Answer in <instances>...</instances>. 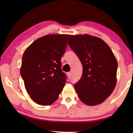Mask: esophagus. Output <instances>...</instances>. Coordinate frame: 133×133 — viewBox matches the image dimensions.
Segmentation results:
<instances>
[{
	"mask_svg": "<svg viewBox=\"0 0 133 133\" xmlns=\"http://www.w3.org/2000/svg\"><path fill=\"white\" fill-rule=\"evenodd\" d=\"M67 75H68V77L70 78V77H71V73L70 72H69V73H68V74H67Z\"/></svg>",
	"mask_w": 133,
	"mask_h": 133,
	"instance_id": "esophagus-1",
	"label": "esophagus"
}]
</instances>
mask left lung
I'll list each match as a JSON object with an SVG mask.
<instances>
[{
  "label": "left lung",
  "instance_id": "8db88e82",
  "mask_svg": "<svg viewBox=\"0 0 133 133\" xmlns=\"http://www.w3.org/2000/svg\"><path fill=\"white\" fill-rule=\"evenodd\" d=\"M68 44L83 67L75 84L78 96L88 105L101 104L116 86L118 63L113 53L103 40L88 34L69 35Z\"/></svg>",
  "mask_w": 133,
  "mask_h": 133
}]
</instances>
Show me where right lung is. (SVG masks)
I'll return each mask as SVG.
<instances>
[{
	"label": "right lung",
	"mask_w": 133,
	"mask_h": 133,
	"mask_svg": "<svg viewBox=\"0 0 133 133\" xmlns=\"http://www.w3.org/2000/svg\"><path fill=\"white\" fill-rule=\"evenodd\" d=\"M68 35H47L33 42L22 56L21 75L28 93L41 105L58 99L66 83L61 69Z\"/></svg>",
	"instance_id": "1"
}]
</instances>
